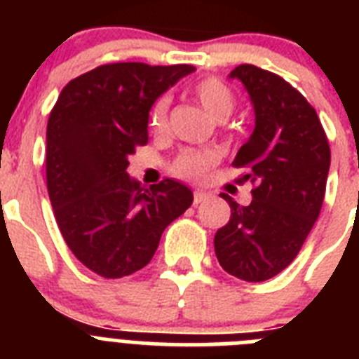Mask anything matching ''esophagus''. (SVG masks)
<instances>
[{"instance_id": "esophagus-1", "label": "esophagus", "mask_w": 359, "mask_h": 359, "mask_svg": "<svg viewBox=\"0 0 359 359\" xmlns=\"http://www.w3.org/2000/svg\"><path fill=\"white\" fill-rule=\"evenodd\" d=\"M207 199H208L207 192H203V190H196V192H194V207H198L199 203L207 201Z\"/></svg>"}]
</instances>
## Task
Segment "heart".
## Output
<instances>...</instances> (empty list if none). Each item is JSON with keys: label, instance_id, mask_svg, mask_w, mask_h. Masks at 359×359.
Wrapping results in <instances>:
<instances>
[{"label": "heart", "instance_id": "b5f03b06", "mask_svg": "<svg viewBox=\"0 0 359 359\" xmlns=\"http://www.w3.org/2000/svg\"><path fill=\"white\" fill-rule=\"evenodd\" d=\"M196 98L199 100L208 115L214 116L215 120H224L231 115V111L236 107V95L231 91L230 86L217 77H205L198 81L192 88ZM169 106L170 100L167 95L158 97L152 102L149 109V128L156 135L167 131L169 126ZM217 156L210 149H203V151H185L176 158L172 163V172L180 177L187 180H199L207 174L210 167H214Z\"/></svg>", "mask_w": 359, "mask_h": 359}]
</instances>
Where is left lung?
Wrapping results in <instances>:
<instances>
[{"label":"left lung","mask_w":359,"mask_h":359,"mask_svg":"<svg viewBox=\"0 0 359 359\" xmlns=\"http://www.w3.org/2000/svg\"><path fill=\"white\" fill-rule=\"evenodd\" d=\"M230 77L243 82L255 109V129L231 163L248 169L243 182H252L253 199L241 207L221 194L231 215L214 248L226 273L264 282L294 261L318 219L331 149L315 107L277 73L241 65Z\"/></svg>","instance_id":"left-lung-1"}]
</instances>
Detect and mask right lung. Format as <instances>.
<instances>
[{
  "instance_id": "1",
  "label": "right lung",
  "mask_w": 359,
  "mask_h": 359,
  "mask_svg": "<svg viewBox=\"0 0 359 359\" xmlns=\"http://www.w3.org/2000/svg\"><path fill=\"white\" fill-rule=\"evenodd\" d=\"M194 66L102 65L62 88L46 128V187L68 248L104 278L151 262L161 233L192 205L183 183L145 189L131 180L129 154L147 144L152 102Z\"/></svg>"
}]
</instances>
